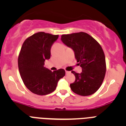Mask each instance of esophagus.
I'll return each instance as SVG.
<instances>
[{"instance_id":"esophagus-1","label":"esophagus","mask_w":126,"mask_h":126,"mask_svg":"<svg viewBox=\"0 0 126 126\" xmlns=\"http://www.w3.org/2000/svg\"><path fill=\"white\" fill-rule=\"evenodd\" d=\"M65 73H66V74H69V73H71V72H70V71H65Z\"/></svg>"}]
</instances>
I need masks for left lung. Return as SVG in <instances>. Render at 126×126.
I'll return each instance as SVG.
<instances>
[{"label": "left lung", "instance_id": "1", "mask_svg": "<svg viewBox=\"0 0 126 126\" xmlns=\"http://www.w3.org/2000/svg\"><path fill=\"white\" fill-rule=\"evenodd\" d=\"M61 40L74 50L77 62L82 68L81 74L73 71L76 77L70 84L71 90L81 96H89L100 88L106 73L105 57L102 47L84 32L62 34Z\"/></svg>", "mask_w": 126, "mask_h": 126}]
</instances>
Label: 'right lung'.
Masks as SVG:
<instances>
[{
    "label": "right lung",
    "mask_w": 126,
    "mask_h": 126,
    "mask_svg": "<svg viewBox=\"0 0 126 126\" xmlns=\"http://www.w3.org/2000/svg\"><path fill=\"white\" fill-rule=\"evenodd\" d=\"M59 38L45 32L34 33L26 39L18 56V68L24 85L38 95H46L56 89L65 72L60 69L52 72L44 67L50 58V49Z\"/></svg>",
    "instance_id": "1"
}]
</instances>
